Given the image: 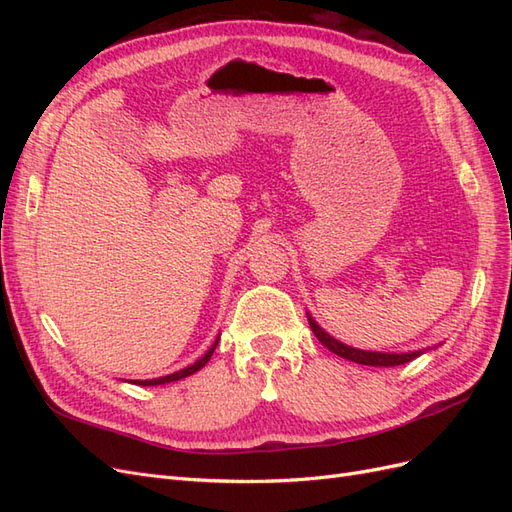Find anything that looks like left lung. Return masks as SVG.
<instances>
[{"instance_id": "1", "label": "left lung", "mask_w": 512, "mask_h": 512, "mask_svg": "<svg viewBox=\"0 0 512 512\" xmlns=\"http://www.w3.org/2000/svg\"><path fill=\"white\" fill-rule=\"evenodd\" d=\"M307 320H309V327H312L314 335L318 337V342L322 346H327L333 354L342 356V359H348L352 363H359V365H369V367H395V365H404V363H410L412 359H416V356L425 354L427 350L431 348H425V350H410V352H376V350H361V348H352V346H346L344 342H339V339H335L333 335H329L327 331H324L320 324L312 318V314H307ZM436 348V346H433Z\"/></svg>"}]
</instances>
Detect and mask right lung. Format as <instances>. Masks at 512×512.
Wrapping results in <instances>:
<instances>
[{
    "instance_id": "obj_1",
    "label": "right lung",
    "mask_w": 512,
    "mask_h": 512,
    "mask_svg": "<svg viewBox=\"0 0 512 512\" xmlns=\"http://www.w3.org/2000/svg\"><path fill=\"white\" fill-rule=\"evenodd\" d=\"M218 342H220V335L215 337V342L211 344V348H209L203 356H200L198 361H194L192 365H188V367H183V369L175 371V374L160 376V378H151V380H132V382H134V384H138V386H158V384H168V382H177V380H181V378H188V376L196 374V371H198L200 367H205V365H207V361L211 359V354L215 352V346H218Z\"/></svg>"
}]
</instances>
